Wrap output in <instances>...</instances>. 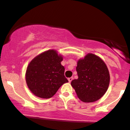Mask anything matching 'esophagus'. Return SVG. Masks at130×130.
I'll use <instances>...</instances> for the list:
<instances>
[{
	"label": "esophagus",
	"mask_w": 130,
	"mask_h": 130,
	"mask_svg": "<svg viewBox=\"0 0 130 130\" xmlns=\"http://www.w3.org/2000/svg\"><path fill=\"white\" fill-rule=\"evenodd\" d=\"M73 79V77H70L68 78V81H69V83H71V80H72Z\"/></svg>",
	"instance_id": "1"
}]
</instances>
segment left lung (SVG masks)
<instances>
[{
  "label": "left lung",
  "instance_id": "obj_1",
  "mask_svg": "<svg viewBox=\"0 0 130 130\" xmlns=\"http://www.w3.org/2000/svg\"><path fill=\"white\" fill-rule=\"evenodd\" d=\"M78 78L71 81L77 96L82 101L92 103L101 98L109 84L108 68L99 57L88 54L77 62Z\"/></svg>",
  "mask_w": 130,
  "mask_h": 130
}]
</instances>
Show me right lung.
Returning a JSON list of instances; mask_svg holds the SVG:
<instances>
[{"instance_id": "right-lung-1", "label": "right lung", "mask_w": 130, "mask_h": 130, "mask_svg": "<svg viewBox=\"0 0 130 130\" xmlns=\"http://www.w3.org/2000/svg\"><path fill=\"white\" fill-rule=\"evenodd\" d=\"M63 58L54 50H49L34 58L26 70V80L30 90L37 96L50 98L68 80L61 65Z\"/></svg>"}]
</instances>
